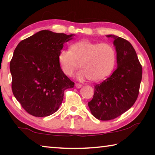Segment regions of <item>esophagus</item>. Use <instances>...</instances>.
<instances>
[{
    "mask_svg": "<svg viewBox=\"0 0 155 155\" xmlns=\"http://www.w3.org/2000/svg\"><path fill=\"white\" fill-rule=\"evenodd\" d=\"M75 86H76V87H77V88H81V87H82V85H81V84H80V83H76Z\"/></svg>",
    "mask_w": 155,
    "mask_h": 155,
    "instance_id": "esophagus-1",
    "label": "esophagus"
}]
</instances>
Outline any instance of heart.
<instances>
[{
	"label": "heart",
	"instance_id": "b5f03b06",
	"mask_svg": "<svg viewBox=\"0 0 155 155\" xmlns=\"http://www.w3.org/2000/svg\"><path fill=\"white\" fill-rule=\"evenodd\" d=\"M58 60L63 72L72 76L81 65L77 74L79 80L94 82L103 81L111 74L116 61V51L109 43H95L82 40L71 46V50L59 52Z\"/></svg>",
	"mask_w": 155,
	"mask_h": 155
}]
</instances>
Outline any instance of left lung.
I'll use <instances>...</instances> for the list:
<instances>
[{"label":"left lung","mask_w":155,"mask_h":155,"mask_svg":"<svg viewBox=\"0 0 155 155\" xmlns=\"http://www.w3.org/2000/svg\"><path fill=\"white\" fill-rule=\"evenodd\" d=\"M107 37L114 40L117 67L109 77L96 84L88 103L91 114L105 121L116 118L134 104L142 78V67L129 41L114 35Z\"/></svg>","instance_id":"8db88e82"}]
</instances>
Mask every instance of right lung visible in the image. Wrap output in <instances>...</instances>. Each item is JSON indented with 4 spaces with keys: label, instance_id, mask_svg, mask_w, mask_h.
<instances>
[{
    "label": "right lung",
    "instance_id": "1",
    "mask_svg": "<svg viewBox=\"0 0 155 155\" xmlns=\"http://www.w3.org/2000/svg\"><path fill=\"white\" fill-rule=\"evenodd\" d=\"M74 35L39 31L18 44L10 61L13 94L28 114L46 117L58 110L64 91L74 83L58 60L65 42Z\"/></svg>",
    "mask_w": 155,
    "mask_h": 155
}]
</instances>
